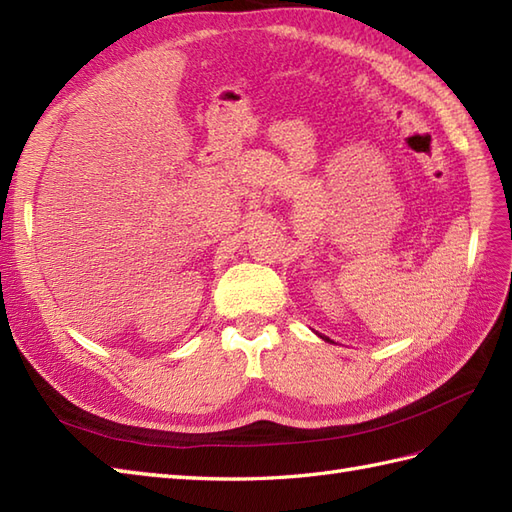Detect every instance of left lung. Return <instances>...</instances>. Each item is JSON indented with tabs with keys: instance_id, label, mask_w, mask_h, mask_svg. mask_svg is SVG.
<instances>
[{
	"instance_id": "8db88e82",
	"label": "left lung",
	"mask_w": 512,
	"mask_h": 512,
	"mask_svg": "<svg viewBox=\"0 0 512 512\" xmlns=\"http://www.w3.org/2000/svg\"><path fill=\"white\" fill-rule=\"evenodd\" d=\"M324 339H326V337H324Z\"/></svg>"
}]
</instances>
